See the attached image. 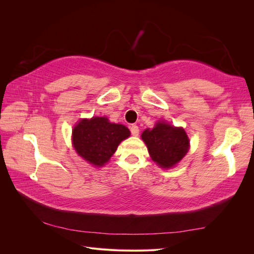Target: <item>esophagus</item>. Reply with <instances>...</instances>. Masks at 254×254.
Listing matches in <instances>:
<instances>
[{
    "label": "esophagus",
    "mask_w": 254,
    "mask_h": 254,
    "mask_svg": "<svg viewBox=\"0 0 254 254\" xmlns=\"http://www.w3.org/2000/svg\"><path fill=\"white\" fill-rule=\"evenodd\" d=\"M130 131H131V134H132V135L137 136V135H139L140 129H139V127H137L136 125H131V127H130Z\"/></svg>",
    "instance_id": "esophagus-1"
}]
</instances>
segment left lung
Instances as JSON below:
<instances>
[{"instance_id": "8db88e82", "label": "left lung", "mask_w": 254, "mask_h": 254, "mask_svg": "<svg viewBox=\"0 0 254 254\" xmlns=\"http://www.w3.org/2000/svg\"><path fill=\"white\" fill-rule=\"evenodd\" d=\"M141 136L152 161L162 168H171L179 163L190 148V140L184 129L163 121L157 122L152 129L144 130Z\"/></svg>"}]
</instances>
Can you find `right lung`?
Listing matches in <instances>:
<instances>
[{"label":"right lung","mask_w":254,"mask_h":254,"mask_svg":"<svg viewBox=\"0 0 254 254\" xmlns=\"http://www.w3.org/2000/svg\"><path fill=\"white\" fill-rule=\"evenodd\" d=\"M129 135L126 126L110 123L106 117H94L80 120L74 127L72 144L83 160L101 167L108 162L120 143Z\"/></svg>","instance_id":"add662e5"}]
</instances>
